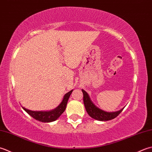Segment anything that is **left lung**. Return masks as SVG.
I'll return each mask as SVG.
<instances>
[{"label": "left lung", "mask_w": 152, "mask_h": 152, "mask_svg": "<svg viewBox=\"0 0 152 152\" xmlns=\"http://www.w3.org/2000/svg\"><path fill=\"white\" fill-rule=\"evenodd\" d=\"M82 92L83 93V102H84L86 111L92 118L96 120L102 121L111 120L118 116L124 109L123 107L121 110L115 111V112H107L96 106V105L90 98L88 94L85 91L82 89Z\"/></svg>", "instance_id": "1"}]
</instances>
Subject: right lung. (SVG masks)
<instances>
[{
    "label": "right lung",
    "instance_id": "obj_1",
    "mask_svg": "<svg viewBox=\"0 0 152 152\" xmlns=\"http://www.w3.org/2000/svg\"><path fill=\"white\" fill-rule=\"evenodd\" d=\"M72 92L73 90L65 94L63 100L60 105L57 107H56L55 109L50 111H32L25 108L24 107H22L29 115L37 121L43 123H50L58 119V117L64 113V111L66 110L68 99H69Z\"/></svg>",
    "mask_w": 152,
    "mask_h": 152
}]
</instances>
